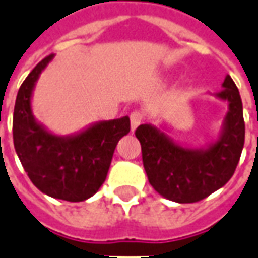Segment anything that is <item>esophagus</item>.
<instances>
[{
  "mask_svg": "<svg viewBox=\"0 0 258 258\" xmlns=\"http://www.w3.org/2000/svg\"><path fill=\"white\" fill-rule=\"evenodd\" d=\"M142 118H144V116H142L141 111H133V113H131L130 121H131V131H133V133H134L135 130H137V127L142 123Z\"/></svg>",
  "mask_w": 258,
  "mask_h": 258,
  "instance_id": "34e87169",
  "label": "esophagus"
}]
</instances>
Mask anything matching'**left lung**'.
Masks as SVG:
<instances>
[{
  "instance_id": "8db88e82",
  "label": "left lung",
  "mask_w": 258,
  "mask_h": 258,
  "mask_svg": "<svg viewBox=\"0 0 258 258\" xmlns=\"http://www.w3.org/2000/svg\"><path fill=\"white\" fill-rule=\"evenodd\" d=\"M222 88L214 96L228 102V113L217 140L205 147L180 145L152 124H141L135 131L149 184L162 197L180 204L197 203L233 176L244 145L243 106L229 75L225 77Z\"/></svg>"
}]
</instances>
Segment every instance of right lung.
I'll list each match as a JSON object with an SVG mask.
<instances>
[{"mask_svg": "<svg viewBox=\"0 0 258 258\" xmlns=\"http://www.w3.org/2000/svg\"><path fill=\"white\" fill-rule=\"evenodd\" d=\"M54 58L41 60L18 91L12 133L18 158L32 183L48 197L85 201L103 184L120 138L130 133V117L96 121L71 135H57L32 111L36 82Z\"/></svg>", "mask_w": 258, "mask_h": 258, "instance_id": "1", "label": "right lung"}]
</instances>
